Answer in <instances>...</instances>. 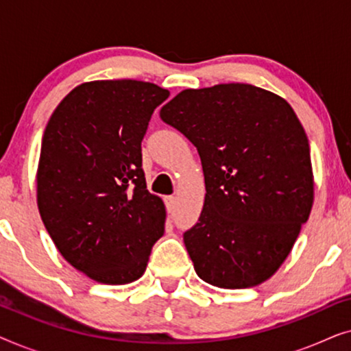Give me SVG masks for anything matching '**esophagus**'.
<instances>
[{"mask_svg": "<svg viewBox=\"0 0 351 351\" xmlns=\"http://www.w3.org/2000/svg\"><path fill=\"white\" fill-rule=\"evenodd\" d=\"M165 203H166L167 213H172V210H174V208H176V198H174V196H166Z\"/></svg>", "mask_w": 351, "mask_h": 351, "instance_id": "34e87169", "label": "esophagus"}]
</instances>
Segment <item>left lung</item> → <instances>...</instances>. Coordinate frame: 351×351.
<instances>
[{
	"instance_id": "left-lung-1",
	"label": "left lung",
	"mask_w": 351,
	"mask_h": 351,
	"mask_svg": "<svg viewBox=\"0 0 351 351\" xmlns=\"http://www.w3.org/2000/svg\"><path fill=\"white\" fill-rule=\"evenodd\" d=\"M160 117L203 165L204 206L184 233L196 275L223 289L267 281L313 204L308 138L294 110L270 90L230 83L182 90Z\"/></svg>"
}]
</instances>
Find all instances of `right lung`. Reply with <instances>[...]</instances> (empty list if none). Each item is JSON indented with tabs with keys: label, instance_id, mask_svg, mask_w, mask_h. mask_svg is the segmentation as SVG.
I'll return each instance as SVG.
<instances>
[{
	"label": "right lung",
	"instance_id": "add662e5",
	"mask_svg": "<svg viewBox=\"0 0 351 351\" xmlns=\"http://www.w3.org/2000/svg\"><path fill=\"white\" fill-rule=\"evenodd\" d=\"M167 97L145 81H90L57 105L46 126L38 209L65 261L97 282L138 280L165 233V203L147 190L141 145Z\"/></svg>",
	"mask_w": 351,
	"mask_h": 351
}]
</instances>
